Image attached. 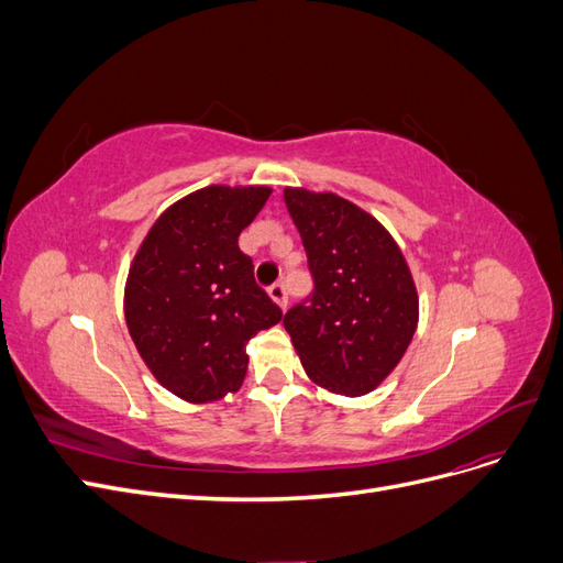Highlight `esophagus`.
Returning a JSON list of instances; mask_svg holds the SVG:
<instances>
[{
	"label": "esophagus",
	"mask_w": 563,
	"mask_h": 563,
	"mask_svg": "<svg viewBox=\"0 0 563 563\" xmlns=\"http://www.w3.org/2000/svg\"><path fill=\"white\" fill-rule=\"evenodd\" d=\"M267 296H269L272 300H275L282 310L286 308V288H284V284H279V282L272 284V286L267 288Z\"/></svg>",
	"instance_id": "esophagus-1"
}]
</instances>
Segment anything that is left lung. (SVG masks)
<instances>
[{"mask_svg": "<svg viewBox=\"0 0 563 563\" xmlns=\"http://www.w3.org/2000/svg\"><path fill=\"white\" fill-rule=\"evenodd\" d=\"M314 277L310 305L284 317L308 378L343 397L376 389L411 345L418 288L380 220L335 192L284 187Z\"/></svg>", "mask_w": 563, "mask_h": 563, "instance_id": "left-lung-1", "label": "left lung"}]
</instances>
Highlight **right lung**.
<instances>
[{
  "label": "right lung",
  "mask_w": 563,
  "mask_h": 563,
  "mask_svg": "<svg viewBox=\"0 0 563 563\" xmlns=\"http://www.w3.org/2000/svg\"><path fill=\"white\" fill-rule=\"evenodd\" d=\"M267 185H209L174 201L135 251L124 319L141 360L172 395L211 404L242 387L249 340L282 321L236 246Z\"/></svg>",
  "instance_id": "right-lung-1"
}]
</instances>
